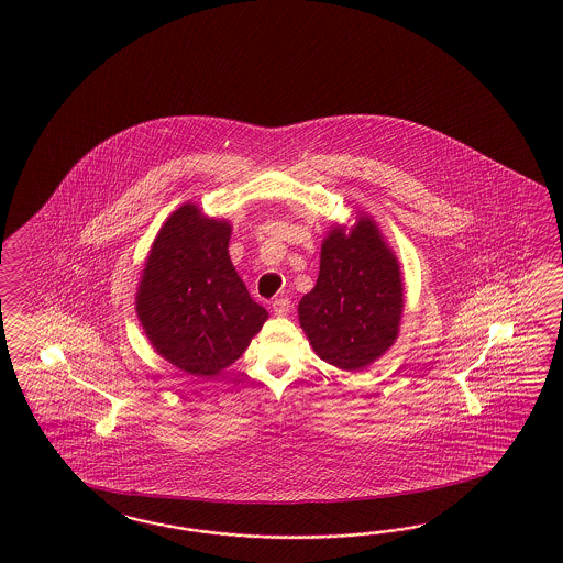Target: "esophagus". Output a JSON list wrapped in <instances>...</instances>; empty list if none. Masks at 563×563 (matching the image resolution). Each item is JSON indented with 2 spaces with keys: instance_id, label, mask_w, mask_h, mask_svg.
I'll use <instances>...</instances> for the list:
<instances>
[{
  "instance_id": "esophagus-1",
  "label": "esophagus",
  "mask_w": 563,
  "mask_h": 563,
  "mask_svg": "<svg viewBox=\"0 0 563 563\" xmlns=\"http://www.w3.org/2000/svg\"><path fill=\"white\" fill-rule=\"evenodd\" d=\"M273 311H274V316H278V318H283V316H287V313H289V311H290L289 297H278V299H274Z\"/></svg>"
}]
</instances>
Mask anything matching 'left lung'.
<instances>
[{
    "label": "left lung",
    "mask_w": 563,
    "mask_h": 563,
    "mask_svg": "<svg viewBox=\"0 0 563 563\" xmlns=\"http://www.w3.org/2000/svg\"><path fill=\"white\" fill-rule=\"evenodd\" d=\"M405 307L400 266L369 217L322 243L316 287L299 301V322L318 357L357 372L398 336Z\"/></svg>",
    "instance_id": "left-lung-1"
}]
</instances>
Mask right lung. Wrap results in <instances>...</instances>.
I'll return each mask as SVG.
<instances>
[{
  "label": "right lung",
  "mask_w": 563,
  "mask_h": 563,
  "mask_svg": "<svg viewBox=\"0 0 563 563\" xmlns=\"http://www.w3.org/2000/svg\"><path fill=\"white\" fill-rule=\"evenodd\" d=\"M231 224L181 206L154 239L136 311L154 351L191 375L235 363L266 322L229 257Z\"/></svg>",
  "instance_id": "1"
}]
</instances>
